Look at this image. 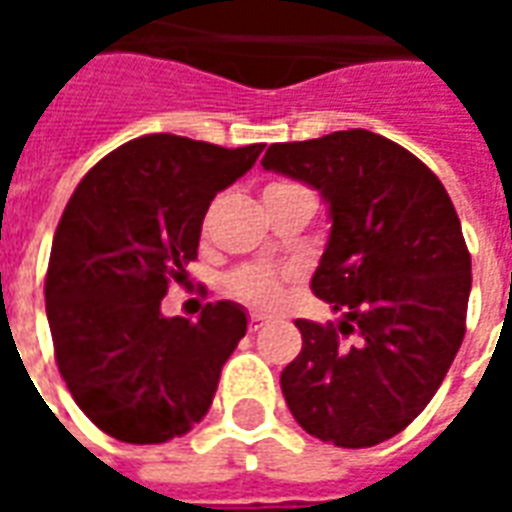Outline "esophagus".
<instances>
[{"label": "esophagus", "mask_w": 512, "mask_h": 512, "mask_svg": "<svg viewBox=\"0 0 512 512\" xmlns=\"http://www.w3.org/2000/svg\"><path fill=\"white\" fill-rule=\"evenodd\" d=\"M263 323H266V318H263L260 312H252V315H249V332H257V329H263Z\"/></svg>", "instance_id": "esophagus-1"}]
</instances>
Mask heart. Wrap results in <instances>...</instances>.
Returning <instances> with one entry per match:
<instances>
[{"label":"heart","mask_w":512,"mask_h":512,"mask_svg":"<svg viewBox=\"0 0 512 512\" xmlns=\"http://www.w3.org/2000/svg\"><path fill=\"white\" fill-rule=\"evenodd\" d=\"M296 189L293 183H271L263 189V197H274V194H282V191ZM227 290L233 293L235 299L246 301L252 307H260V310H268L274 307L282 296V274L277 268L260 266V263H252V266H241L230 271L227 277Z\"/></svg>","instance_id":"1"}]
</instances>
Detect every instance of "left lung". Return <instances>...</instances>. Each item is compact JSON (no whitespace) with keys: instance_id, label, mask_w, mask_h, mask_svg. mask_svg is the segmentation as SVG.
I'll return each mask as SVG.
<instances>
[{"instance_id":"8db88e82","label":"left lung","mask_w":512,"mask_h":512,"mask_svg":"<svg viewBox=\"0 0 512 512\" xmlns=\"http://www.w3.org/2000/svg\"><path fill=\"white\" fill-rule=\"evenodd\" d=\"M263 167L329 205L312 293L343 315L296 321L301 354L279 378L290 414L337 447L381 444L428 406L463 343L472 257L461 219L417 156L365 128L271 145Z\"/></svg>"}]
</instances>
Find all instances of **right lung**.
<instances>
[{
    "instance_id": "obj_1",
    "label": "right lung",
    "mask_w": 512,
    "mask_h": 512,
    "mask_svg": "<svg viewBox=\"0 0 512 512\" xmlns=\"http://www.w3.org/2000/svg\"><path fill=\"white\" fill-rule=\"evenodd\" d=\"M263 145L219 147L147 134L101 158L65 205L46 274L54 356L76 406L128 444L189 433L216 395L246 312L216 301L200 321L164 318L186 282L211 200L246 175Z\"/></svg>"
}]
</instances>
